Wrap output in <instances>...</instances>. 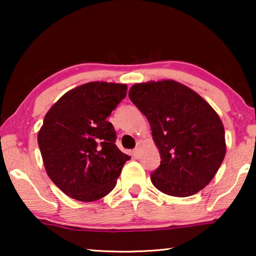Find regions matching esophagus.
<instances>
[{
	"label": "esophagus",
	"mask_w": 256,
	"mask_h": 256,
	"mask_svg": "<svg viewBox=\"0 0 256 256\" xmlns=\"http://www.w3.org/2000/svg\"><path fill=\"white\" fill-rule=\"evenodd\" d=\"M140 152H141V148H140V146H138V148H135L134 150H132V156H134L135 158H138Z\"/></svg>",
	"instance_id": "34e87169"
}]
</instances>
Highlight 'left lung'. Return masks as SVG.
Listing matches in <instances>:
<instances>
[{"instance_id":"1","label":"left lung","mask_w":256,"mask_h":256,"mask_svg":"<svg viewBox=\"0 0 256 256\" xmlns=\"http://www.w3.org/2000/svg\"><path fill=\"white\" fill-rule=\"evenodd\" d=\"M132 102L148 118L160 166L150 174L163 194L188 197L202 190L226 154L225 129L197 92L174 80L135 84Z\"/></svg>"}]
</instances>
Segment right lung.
<instances>
[{"label": "right lung", "instance_id": "right-lung-1", "mask_svg": "<svg viewBox=\"0 0 256 256\" xmlns=\"http://www.w3.org/2000/svg\"><path fill=\"white\" fill-rule=\"evenodd\" d=\"M127 85L93 82L66 92L45 115L37 141L51 180L68 197L94 202L113 190L130 157L107 121Z\"/></svg>", "mask_w": 256, "mask_h": 256}]
</instances>
